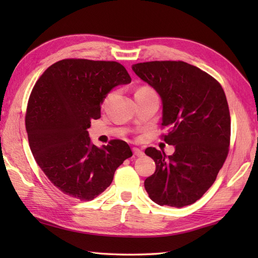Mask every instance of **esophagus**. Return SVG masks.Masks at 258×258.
Wrapping results in <instances>:
<instances>
[{
	"label": "esophagus",
	"instance_id": "34e87169",
	"mask_svg": "<svg viewBox=\"0 0 258 258\" xmlns=\"http://www.w3.org/2000/svg\"><path fill=\"white\" fill-rule=\"evenodd\" d=\"M133 154L135 156L141 157V156H143V152H142L140 149H136V147H133Z\"/></svg>",
	"mask_w": 258,
	"mask_h": 258
}]
</instances>
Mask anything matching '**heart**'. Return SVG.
<instances>
[{
  "instance_id": "obj_1",
  "label": "heart",
  "mask_w": 258,
  "mask_h": 258,
  "mask_svg": "<svg viewBox=\"0 0 258 258\" xmlns=\"http://www.w3.org/2000/svg\"><path fill=\"white\" fill-rule=\"evenodd\" d=\"M138 91H153V90H151L150 87H141V89H139Z\"/></svg>"
}]
</instances>
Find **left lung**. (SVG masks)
I'll use <instances>...</instances> for the list:
<instances>
[{
    "instance_id": "1",
    "label": "left lung",
    "mask_w": 258,
    "mask_h": 258,
    "mask_svg": "<svg viewBox=\"0 0 258 258\" xmlns=\"http://www.w3.org/2000/svg\"><path fill=\"white\" fill-rule=\"evenodd\" d=\"M132 69L160 94L162 127L168 128L161 138L175 147L169 156L154 147L145 150L156 164L145 189L161 206L193 204L215 182L228 155L231 115L225 93L213 76L183 61L144 62Z\"/></svg>"
}]
</instances>
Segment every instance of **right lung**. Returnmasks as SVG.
Masks as SVG:
<instances>
[{"label":"right lung","mask_w":258,"mask_h":258,"mask_svg":"<svg viewBox=\"0 0 258 258\" xmlns=\"http://www.w3.org/2000/svg\"><path fill=\"white\" fill-rule=\"evenodd\" d=\"M131 81L122 64L84 58L54 63L36 81L25 114L30 149L43 173L65 195L94 200L133 155L126 142L112 140L97 147L87 132L91 119L101 117L107 93Z\"/></svg>","instance_id":"right-lung-1"}]
</instances>
